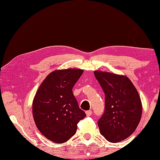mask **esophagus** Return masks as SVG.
Instances as JSON below:
<instances>
[{
	"instance_id": "esophagus-1",
	"label": "esophagus",
	"mask_w": 160,
	"mask_h": 160,
	"mask_svg": "<svg viewBox=\"0 0 160 160\" xmlns=\"http://www.w3.org/2000/svg\"><path fill=\"white\" fill-rule=\"evenodd\" d=\"M91 114H92V111H91V110L86 111V115H87V116H90V115H91Z\"/></svg>"
}]
</instances>
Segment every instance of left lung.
<instances>
[{
    "label": "left lung",
    "mask_w": 160,
    "mask_h": 160,
    "mask_svg": "<svg viewBox=\"0 0 160 160\" xmlns=\"http://www.w3.org/2000/svg\"><path fill=\"white\" fill-rule=\"evenodd\" d=\"M94 75L105 94L104 112L98 122L100 133L108 142H121L130 136L140 123V96L126 76L100 71H95Z\"/></svg>",
    "instance_id": "8db88e82"
}]
</instances>
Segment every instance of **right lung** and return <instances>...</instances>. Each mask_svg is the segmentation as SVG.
Returning a JSON list of instances; mask_svg holds the SVG:
<instances>
[{
    "instance_id": "add662e5",
    "label": "right lung",
    "mask_w": 160,
    "mask_h": 160,
    "mask_svg": "<svg viewBox=\"0 0 160 160\" xmlns=\"http://www.w3.org/2000/svg\"><path fill=\"white\" fill-rule=\"evenodd\" d=\"M82 69H67L50 73L33 98V117L40 132L48 140L64 143L76 132L77 124L86 117L72 89Z\"/></svg>"
}]
</instances>
